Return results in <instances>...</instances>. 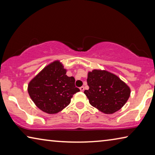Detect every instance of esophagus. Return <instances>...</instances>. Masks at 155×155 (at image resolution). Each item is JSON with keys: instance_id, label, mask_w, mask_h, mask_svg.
Instances as JSON below:
<instances>
[{"instance_id": "esophagus-1", "label": "esophagus", "mask_w": 155, "mask_h": 155, "mask_svg": "<svg viewBox=\"0 0 155 155\" xmlns=\"http://www.w3.org/2000/svg\"><path fill=\"white\" fill-rule=\"evenodd\" d=\"M84 90H85V88H84L83 86H82V87H80V90H81V91H84Z\"/></svg>"}]
</instances>
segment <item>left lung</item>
Listing matches in <instances>:
<instances>
[{
	"label": "left lung",
	"instance_id": "1",
	"mask_svg": "<svg viewBox=\"0 0 155 155\" xmlns=\"http://www.w3.org/2000/svg\"><path fill=\"white\" fill-rule=\"evenodd\" d=\"M88 90L84 94L91 106L106 114L118 111L127 103L130 90L124 82L105 70H94L88 72Z\"/></svg>",
	"mask_w": 155,
	"mask_h": 155
}]
</instances>
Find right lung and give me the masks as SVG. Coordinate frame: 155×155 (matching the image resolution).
<instances>
[{
    "label": "right lung",
    "instance_id": "obj_1",
    "mask_svg": "<svg viewBox=\"0 0 155 155\" xmlns=\"http://www.w3.org/2000/svg\"><path fill=\"white\" fill-rule=\"evenodd\" d=\"M75 79L68 77L59 61L47 65L30 81L28 92L35 105L49 114H57L70 103L72 96L80 90Z\"/></svg>",
    "mask_w": 155,
    "mask_h": 155
}]
</instances>
